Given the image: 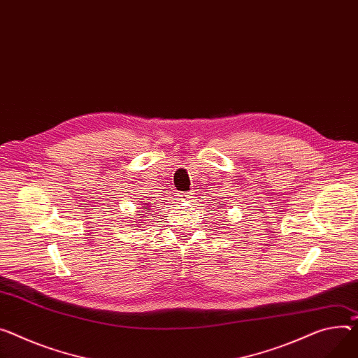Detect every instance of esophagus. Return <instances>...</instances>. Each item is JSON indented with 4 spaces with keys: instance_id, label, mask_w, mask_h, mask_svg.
Returning <instances> with one entry per match:
<instances>
[{
    "instance_id": "34e87169",
    "label": "esophagus",
    "mask_w": 358,
    "mask_h": 358,
    "mask_svg": "<svg viewBox=\"0 0 358 358\" xmlns=\"http://www.w3.org/2000/svg\"><path fill=\"white\" fill-rule=\"evenodd\" d=\"M192 198V194L190 192H182V194H179V201H182V202H189Z\"/></svg>"
}]
</instances>
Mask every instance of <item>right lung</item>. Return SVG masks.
<instances>
[{
  "label": "right lung",
  "mask_w": 358,
  "mask_h": 358,
  "mask_svg": "<svg viewBox=\"0 0 358 358\" xmlns=\"http://www.w3.org/2000/svg\"><path fill=\"white\" fill-rule=\"evenodd\" d=\"M148 206H149V205H148V203H146V205H145V206H142V208H143V209H146V208H148Z\"/></svg>",
  "instance_id": "obj_1"
}]
</instances>
